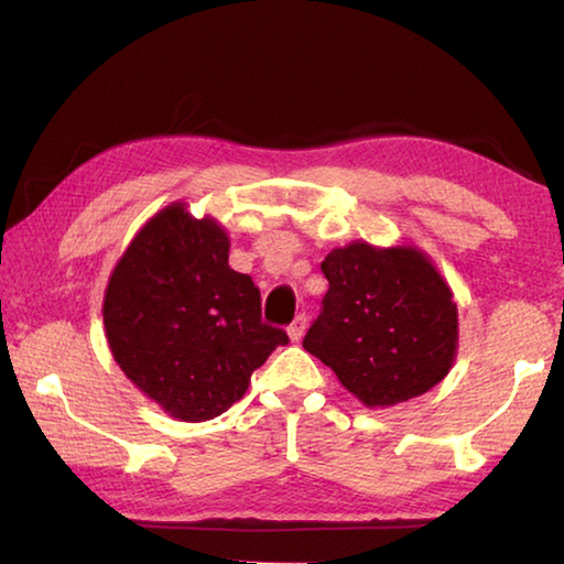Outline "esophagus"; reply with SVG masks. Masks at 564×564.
Segmentation results:
<instances>
[{
	"label": "esophagus",
	"instance_id": "1",
	"mask_svg": "<svg viewBox=\"0 0 564 564\" xmlns=\"http://www.w3.org/2000/svg\"><path fill=\"white\" fill-rule=\"evenodd\" d=\"M305 326H308V321H305L303 313H299V316H295V318H293V323L289 326V338H291L293 343H299V340L303 338Z\"/></svg>",
	"mask_w": 564,
	"mask_h": 564
}]
</instances>
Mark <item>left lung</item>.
Masks as SVG:
<instances>
[{
  "label": "left lung",
  "instance_id": "obj_1",
  "mask_svg": "<svg viewBox=\"0 0 564 564\" xmlns=\"http://www.w3.org/2000/svg\"><path fill=\"white\" fill-rule=\"evenodd\" d=\"M323 311L303 348L368 408L405 403L435 388L457 356V303L417 246L352 241L321 263Z\"/></svg>",
  "mask_w": 564,
  "mask_h": 564
}]
</instances>
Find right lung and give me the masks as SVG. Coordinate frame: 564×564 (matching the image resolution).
<instances>
[{
	"mask_svg": "<svg viewBox=\"0 0 564 564\" xmlns=\"http://www.w3.org/2000/svg\"><path fill=\"white\" fill-rule=\"evenodd\" d=\"M228 234L186 204L161 208L113 265L104 293L109 350L141 393L186 423L226 413L289 336L261 321L251 275L228 265Z\"/></svg>",
	"mask_w": 564,
	"mask_h": 564,
	"instance_id": "1",
	"label": "right lung"
}]
</instances>
